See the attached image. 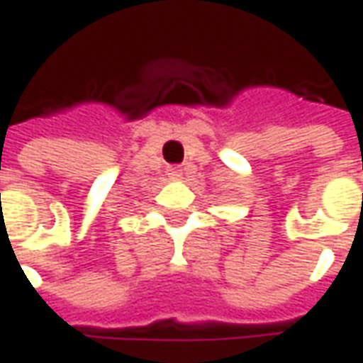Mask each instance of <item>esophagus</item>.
Here are the masks:
<instances>
[{
    "label": "esophagus",
    "mask_w": 363,
    "mask_h": 363,
    "mask_svg": "<svg viewBox=\"0 0 363 363\" xmlns=\"http://www.w3.org/2000/svg\"><path fill=\"white\" fill-rule=\"evenodd\" d=\"M167 172H169V177H172V179H179V177L182 174V171L179 169V167H169V169H167Z\"/></svg>",
    "instance_id": "esophagus-1"
}]
</instances>
